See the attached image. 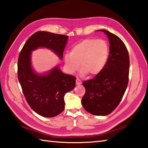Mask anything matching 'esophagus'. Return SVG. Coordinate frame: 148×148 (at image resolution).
<instances>
[{
  "mask_svg": "<svg viewBox=\"0 0 148 148\" xmlns=\"http://www.w3.org/2000/svg\"><path fill=\"white\" fill-rule=\"evenodd\" d=\"M76 84L77 85H80V84H82V82H81V80L79 79V78H77L76 79Z\"/></svg>",
  "mask_w": 148,
  "mask_h": 148,
  "instance_id": "esophagus-1",
  "label": "esophagus"
}]
</instances>
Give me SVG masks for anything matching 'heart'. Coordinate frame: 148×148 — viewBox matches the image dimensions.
<instances>
[{
  "mask_svg": "<svg viewBox=\"0 0 148 148\" xmlns=\"http://www.w3.org/2000/svg\"><path fill=\"white\" fill-rule=\"evenodd\" d=\"M109 46L101 39H86L75 45L70 53L64 56V62L69 72L73 73L80 66L82 74L91 76L103 71L109 56Z\"/></svg>",
  "mask_w": 148,
  "mask_h": 148,
  "instance_id": "obj_1",
  "label": "heart"
}]
</instances>
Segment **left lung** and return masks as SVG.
Listing matches in <instances>:
<instances>
[{"instance_id": "8db88e82", "label": "left lung", "mask_w": 148, "mask_h": 148, "mask_svg": "<svg viewBox=\"0 0 148 148\" xmlns=\"http://www.w3.org/2000/svg\"><path fill=\"white\" fill-rule=\"evenodd\" d=\"M107 36L110 43L106 65L94 78L84 81L86 92L82 104L87 112L95 116H107L115 110L123 97L128 84L130 60L125 43L116 35L99 30Z\"/></svg>"}]
</instances>
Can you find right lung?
Here are the masks:
<instances>
[{
  "label": "right lung",
  "mask_w": 148,
  "mask_h": 148,
  "mask_svg": "<svg viewBox=\"0 0 148 148\" xmlns=\"http://www.w3.org/2000/svg\"><path fill=\"white\" fill-rule=\"evenodd\" d=\"M68 36L38 31L30 37L19 54L18 78L23 95L32 109L39 115L55 117L64 109V95L73 90L76 77L63 73L56 66L46 75L35 73L31 66V52L40 47L52 50L62 59Z\"/></svg>",
  "instance_id": "obj_1"
}]
</instances>
